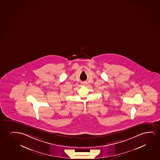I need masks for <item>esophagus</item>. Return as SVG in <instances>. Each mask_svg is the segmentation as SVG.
Wrapping results in <instances>:
<instances>
[{
    "label": "esophagus",
    "mask_w": 160,
    "mask_h": 160,
    "mask_svg": "<svg viewBox=\"0 0 160 160\" xmlns=\"http://www.w3.org/2000/svg\"><path fill=\"white\" fill-rule=\"evenodd\" d=\"M82 85H87V82H86V81H84V82H82Z\"/></svg>",
    "instance_id": "obj_1"
}]
</instances>
